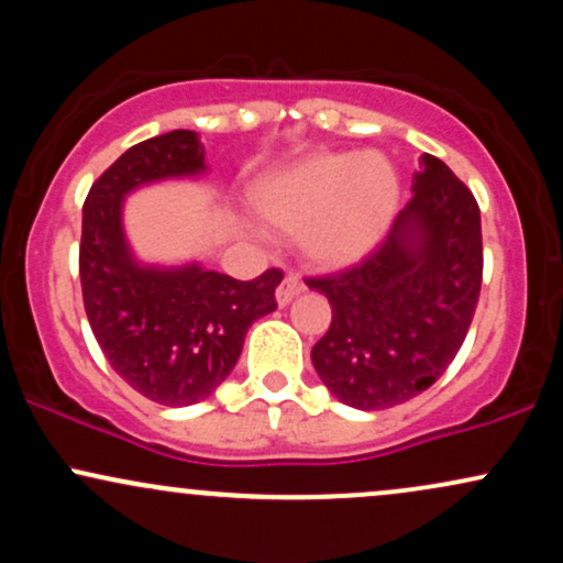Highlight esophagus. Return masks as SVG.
Wrapping results in <instances>:
<instances>
[{"label":"esophagus","mask_w":563,"mask_h":563,"mask_svg":"<svg viewBox=\"0 0 563 563\" xmlns=\"http://www.w3.org/2000/svg\"><path fill=\"white\" fill-rule=\"evenodd\" d=\"M301 290H303V283L299 280V277L286 275L283 277L280 286H277V303H280V307H286V303L294 301Z\"/></svg>","instance_id":"esophagus-1"}]
</instances>
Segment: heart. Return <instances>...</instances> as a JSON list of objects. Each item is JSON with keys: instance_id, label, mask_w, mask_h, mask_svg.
<instances>
[{"instance_id": "b5f03b06", "label": "heart", "mask_w": 563, "mask_h": 563, "mask_svg": "<svg viewBox=\"0 0 563 563\" xmlns=\"http://www.w3.org/2000/svg\"><path fill=\"white\" fill-rule=\"evenodd\" d=\"M256 206L277 230L299 235L309 262L344 269L371 256L389 232L399 179L373 153H325L269 179Z\"/></svg>"}]
</instances>
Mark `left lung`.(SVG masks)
<instances>
[{"label":"left lung","instance_id":"8db88e82","mask_svg":"<svg viewBox=\"0 0 563 563\" xmlns=\"http://www.w3.org/2000/svg\"><path fill=\"white\" fill-rule=\"evenodd\" d=\"M482 262L479 203L426 153L386 241L344 273L307 277L333 309L331 328L312 346L314 371L333 397L386 410L429 389L466 339Z\"/></svg>","mask_w":563,"mask_h":563}]
</instances>
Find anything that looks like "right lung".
Here are the masks:
<instances>
[{
  "mask_svg": "<svg viewBox=\"0 0 563 563\" xmlns=\"http://www.w3.org/2000/svg\"><path fill=\"white\" fill-rule=\"evenodd\" d=\"M206 151L190 129L158 134L100 174L84 200L79 275L84 309L102 354L142 397L166 407L211 397L235 367L251 322L275 312L280 269L254 280L134 260L124 235V198L161 179L198 177Z\"/></svg>",
  "mask_w": 563,
  "mask_h": 563,
  "instance_id": "right-lung-1",
  "label": "right lung"
}]
</instances>
